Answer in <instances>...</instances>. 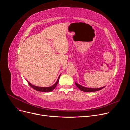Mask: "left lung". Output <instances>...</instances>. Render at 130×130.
I'll list each match as a JSON object with an SVG mask.
<instances>
[{
  "instance_id": "8db88e82",
  "label": "left lung",
  "mask_w": 130,
  "mask_h": 130,
  "mask_svg": "<svg viewBox=\"0 0 130 130\" xmlns=\"http://www.w3.org/2000/svg\"><path fill=\"white\" fill-rule=\"evenodd\" d=\"M75 85H76V86H77V87L78 88H79L81 90H82V91H83V92H96V91H98V90H99L103 89V88L105 87V86H104V87H101V88H87V87H84V86H82L81 85H79L78 84L76 83V82H75Z\"/></svg>"
}]
</instances>
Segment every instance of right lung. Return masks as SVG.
<instances>
[{
    "instance_id": "obj_1",
    "label": "right lung",
    "mask_w": 130,
    "mask_h": 130,
    "mask_svg": "<svg viewBox=\"0 0 130 130\" xmlns=\"http://www.w3.org/2000/svg\"><path fill=\"white\" fill-rule=\"evenodd\" d=\"M60 75L59 76L58 79L57 80V81L55 82V84L54 85H53V86H50V87H38V86H36L35 85H33L31 84H30L29 82H28L29 83V85L31 86V87H32V88H34L35 90H37V91H40V92H51L52 91V90H53L56 87V86H57L58 82L59 81V78H60Z\"/></svg>"
}]
</instances>
